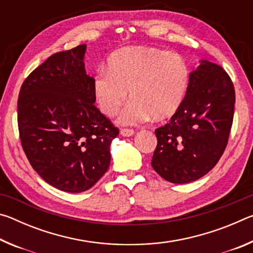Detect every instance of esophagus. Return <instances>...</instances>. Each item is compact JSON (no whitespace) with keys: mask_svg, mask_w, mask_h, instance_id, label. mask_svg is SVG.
Masks as SVG:
<instances>
[{"mask_svg":"<svg viewBox=\"0 0 253 253\" xmlns=\"http://www.w3.org/2000/svg\"><path fill=\"white\" fill-rule=\"evenodd\" d=\"M134 132H135V130L134 129H129V128H123V129L121 130L122 136H125V137L132 136V135H134Z\"/></svg>","mask_w":253,"mask_h":253,"instance_id":"esophagus-1","label":"esophagus"}]
</instances>
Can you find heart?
<instances>
[{
	"mask_svg": "<svg viewBox=\"0 0 253 253\" xmlns=\"http://www.w3.org/2000/svg\"><path fill=\"white\" fill-rule=\"evenodd\" d=\"M190 70L181 55L156 48L131 46L119 49L107 60L92 84L96 105L107 117L118 114L123 125H137L173 117L181 108L187 90Z\"/></svg>",
	"mask_w": 253,
	"mask_h": 253,
	"instance_id": "1",
	"label": "heart"
}]
</instances>
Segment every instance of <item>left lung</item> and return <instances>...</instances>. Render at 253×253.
<instances>
[{"mask_svg": "<svg viewBox=\"0 0 253 253\" xmlns=\"http://www.w3.org/2000/svg\"><path fill=\"white\" fill-rule=\"evenodd\" d=\"M234 101V85L226 71L202 61L191 72L181 108L155 130L154 170L175 184L196 181L209 173L228 145Z\"/></svg>", "mask_w": 253, "mask_h": 253, "instance_id": "left-lung-1", "label": "left lung"}]
</instances>
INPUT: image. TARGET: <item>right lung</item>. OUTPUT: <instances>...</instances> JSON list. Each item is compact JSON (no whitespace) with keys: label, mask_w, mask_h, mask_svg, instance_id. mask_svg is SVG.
<instances>
[{"label":"right lung","mask_w":253,"mask_h":253,"mask_svg":"<svg viewBox=\"0 0 253 253\" xmlns=\"http://www.w3.org/2000/svg\"><path fill=\"white\" fill-rule=\"evenodd\" d=\"M84 52L81 44L50 55L23 81L18 99L20 140L30 164L70 193L89 190L107 172L111 140L119 134L93 104Z\"/></svg>","instance_id":"right-lung-1"}]
</instances>
